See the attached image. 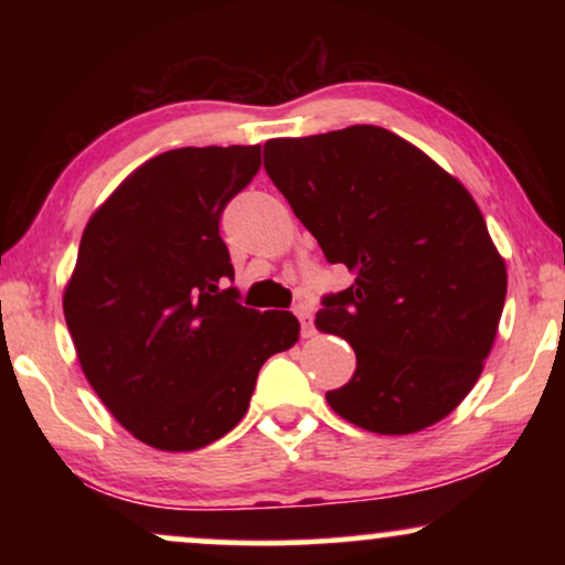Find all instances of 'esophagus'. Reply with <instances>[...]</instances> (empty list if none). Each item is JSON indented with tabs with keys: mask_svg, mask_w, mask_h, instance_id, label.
Segmentation results:
<instances>
[{
	"mask_svg": "<svg viewBox=\"0 0 565 565\" xmlns=\"http://www.w3.org/2000/svg\"><path fill=\"white\" fill-rule=\"evenodd\" d=\"M296 316L300 321V334L303 337H313V316H311V308L306 303H298L296 306Z\"/></svg>",
	"mask_w": 565,
	"mask_h": 565,
	"instance_id": "34e87169",
	"label": "esophagus"
}]
</instances>
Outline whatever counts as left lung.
Masks as SVG:
<instances>
[{
	"label": "left lung",
	"instance_id": "obj_1",
	"mask_svg": "<svg viewBox=\"0 0 565 565\" xmlns=\"http://www.w3.org/2000/svg\"><path fill=\"white\" fill-rule=\"evenodd\" d=\"M265 169L323 257L354 275L316 313L358 354L329 406L377 435L445 419L481 375L507 298L504 259L470 192L377 126L273 138Z\"/></svg>",
	"mask_w": 565,
	"mask_h": 565
}]
</instances>
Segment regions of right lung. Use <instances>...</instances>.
<instances>
[{
    "instance_id": "obj_1",
    "label": "right lung",
    "mask_w": 565,
    "mask_h": 565,
    "mask_svg": "<svg viewBox=\"0 0 565 565\" xmlns=\"http://www.w3.org/2000/svg\"><path fill=\"white\" fill-rule=\"evenodd\" d=\"M259 146L174 149L138 167L82 234L64 316L99 401L167 452L242 422L259 367L298 342L290 311L238 303L221 213L259 172Z\"/></svg>"
}]
</instances>
